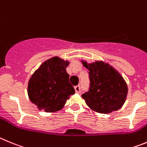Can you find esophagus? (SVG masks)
<instances>
[{"mask_svg": "<svg viewBox=\"0 0 147 147\" xmlns=\"http://www.w3.org/2000/svg\"><path fill=\"white\" fill-rule=\"evenodd\" d=\"M75 92H77V93H80V85L75 86Z\"/></svg>", "mask_w": 147, "mask_h": 147, "instance_id": "34e87169", "label": "esophagus"}]
</instances>
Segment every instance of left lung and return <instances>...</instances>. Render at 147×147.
<instances>
[{
  "mask_svg": "<svg viewBox=\"0 0 147 147\" xmlns=\"http://www.w3.org/2000/svg\"><path fill=\"white\" fill-rule=\"evenodd\" d=\"M82 62L89 71V88L82 94L86 105L100 113H110L121 108L127 94V86L121 75L102 61Z\"/></svg>",
  "mask_w": 147,
  "mask_h": 147,
  "instance_id": "left-lung-1",
  "label": "left lung"
}]
</instances>
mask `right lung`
Returning a JSON list of instances; mask_svg holds the SVG:
<instances>
[{
	"label": "right lung",
	"mask_w": 147,
	"mask_h": 147,
	"mask_svg": "<svg viewBox=\"0 0 147 147\" xmlns=\"http://www.w3.org/2000/svg\"><path fill=\"white\" fill-rule=\"evenodd\" d=\"M69 62L59 57L45 61L33 74L28 86L29 99L39 110L55 112L75 94L66 68Z\"/></svg>",
	"instance_id": "1"
}]
</instances>
